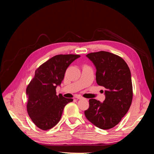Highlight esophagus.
<instances>
[{
  "instance_id": "34e87169",
  "label": "esophagus",
  "mask_w": 154,
  "mask_h": 154,
  "mask_svg": "<svg viewBox=\"0 0 154 154\" xmlns=\"http://www.w3.org/2000/svg\"><path fill=\"white\" fill-rule=\"evenodd\" d=\"M76 98L78 99V100H81V99L83 98V97H82V96H78L76 97Z\"/></svg>"
}]
</instances>
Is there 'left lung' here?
Returning <instances> with one entry per match:
<instances>
[{
    "instance_id": "8db88e82",
    "label": "left lung",
    "mask_w": 154,
    "mask_h": 154,
    "mask_svg": "<svg viewBox=\"0 0 154 154\" xmlns=\"http://www.w3.org/2000/svg\"><path fill=\"white\" fill-rule=\"evenodd\" d=\"M86 56L96 67L97 85L106 90L103 103L96 99L89 100V107L85 110V116L96 127L108 130L121 122L131 105V73L125 60L113 53L101 51Z\"/></svg>"
}]
</instances>
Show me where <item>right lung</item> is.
Masks as SVG:
<instances>
[{"instance_id": "obj_1", "label": "right lung", "mask_w": 154, "mask_h": 154, "mask_svg": "<svg viewBox=\"0 0 154 154\" xmlns=\"http://www.w3.org/2000/svg\"><path fill=\"white\" fill-rule=\"evenodd\" d=\"M78 54H58L48 60L35 71L34 78L26 88L28 97L27 111L37 127L48 130L61 119L65 106L73 101L60 94L56 88L63 80L66 69Z\"/></svg>"}]
</instances>
